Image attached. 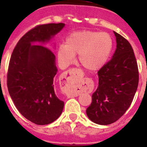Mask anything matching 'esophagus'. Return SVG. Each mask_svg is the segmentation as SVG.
I'll use <instances>...</instances> for the list:
<instances>
[{"instance_id":"obj_1","label":"esophagus","mask_w":147,"mask_h":147,"mask_svg":"<svg viewBox=\"0 0 147 147\" xmlns=\"http://www.w3.org/2000/svg\"><path fill=\"white\" fill-rule=\"evenodd\" d=\"M62 78L65 80L62 90L67 97L76 96L80 93L88 89V85L85 84L82 79V74L77 68L67 70Z\"/></svg>"}]
</instances>
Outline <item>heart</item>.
Masks as SVG:
<instances>
[{"mask_svg":"<svg viewBox=\"0 0 147 147\" xmlns=\"http://www.w3.org/2000/svg\"><path fill=\"white\" fill-rule=\"evenodd\" d=\"M113 40L106 32L83 30L70 34L65 45H60L57 49V57L64 65H69L75 54L83 67L90 71L103 67L112 54Z\"/></svg>","mask_w":147,"mask_h":147,"instance_id":"1","label":"heart"}]
</instances>
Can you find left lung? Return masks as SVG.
<instances>
[{"label": "left lung", "mask_w": 147, "mask_h": 147, "mask_svg": "<svg viewBox=\"0 0 147 147\" xmlns=\"http://www.w3.org/2000/svg\"><path fill=\"white\" fill-rule=\"evenodd\" d=\"M116 49L113 58L98 71V85L86 113L96 124L119 120L129 108L139 80L137 61L128 40L114 32Z\"/></svg>", "instance_id": "8db88e82"}]
</instances>
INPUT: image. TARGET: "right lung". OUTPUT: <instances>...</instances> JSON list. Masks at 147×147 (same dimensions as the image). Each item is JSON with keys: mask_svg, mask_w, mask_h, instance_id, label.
<instances>
[{"mask_svg": "<svg viewBox=\"0 0 147 147\" xmlns=\"http://www.w3.org/2000/svg\"><path fill=\"white\" fill-rule=\"evenodd\" d=\"M64 26L62 23L35 26L20 39L10 58L7 73L10 96L18 111L37 125L54 122L64 107L54 92L55 55L39 45L49 42Z\"/></svg>", "mask_w": 147, "mask_h": 147, "instance_id": "add662e5", "label": "right lung"}]
</instances>
